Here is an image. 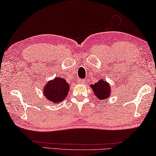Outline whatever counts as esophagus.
<instances>
[{"label":"esophagus","instance_id":"esophagus-1","mask_svg":"<svg viewBox=\"0 0 156 156\" xmlns=\"http://www.w3.org/2000/svg\"><path fill=\"white\" fill-rule=\"evenodd\" d=\"M78 82L80 83H85L86 80H79Z\"/></svg>","mask_w":156,"mask_h":156}]
</instances>
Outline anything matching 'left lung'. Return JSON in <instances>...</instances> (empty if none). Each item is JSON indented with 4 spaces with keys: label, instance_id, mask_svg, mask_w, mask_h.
<instances>
[{
    "label": "left lung",
    "instance_id": "left-lung-1",
    "mask_svg": "<svg viewBox=\"0 0 156 156\" xmlns=\"http://www.w3.org/2000/svg\"><path fill=\"white\" fill-rule=\"evenodd\" d=\"M90 88L98 101L105 100L111 97V86L105 80H99L95 84H91Z\"/></svg>",
    "mask_w": 156,
    "mask_h": 156
}]
</instances>
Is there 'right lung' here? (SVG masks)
I'll use <instances>...</instances> for the list:
<instances>
[{
  "label": "right lung",
  "mask_w": 156,
  "mask_h": 156,
  "mask_svg": "<svg viewBox=\"0 0 156 156\" xmlns=\"http://www.w3.org/2000/svg\"><path fill=\"white\" fill-rule=\"evenodd\" d=\"M70 86L65 79L55 77L45 83L43 89V95L48 101L52 103H60L67 97Z\"/></svg>",
  "instance_id": "right-lung-1"
}]
</instances>
